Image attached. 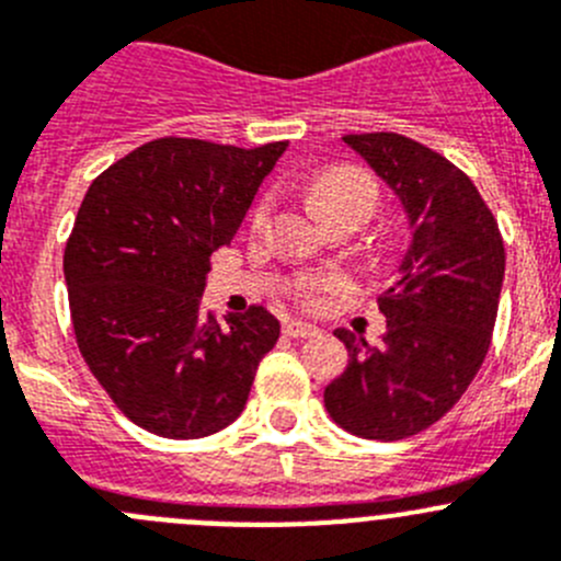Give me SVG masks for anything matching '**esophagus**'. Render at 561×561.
Here are the masks:
<instances>
[{
	"label": "esophagus",
	"mask_w": 561,
	"mask_h": 561,
	"mask_svg": "<svg viewBox=\"0 0 561 561\" xmlns=\"http://www.w3.org/2000/svg\"><path fill=\"white\" fill-rule=\"evenodd\" d=\"M284 333L291 335V339H308V335H317L319 328L317 324L300 322V319H291V322L284 324Z\"/></svg>",
	"instance_id": "34e87169"
}]
</instances>
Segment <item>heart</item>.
<instances>
[{
  "label": "heart",
  "mask_w": 561,
  "mask_h": 561,
  "mask_svg": "<svg viewBox=\"0 0 561 561\" xmlns=\"http://www.w3.org/2000/svg\"><path fill=\"white\" fill-rule=\"evenodd\" d=\"M311 201L322 217L335 209H357L369 217L377 206V186L369 173H364L360 168L344 164V168L324 170V173H319L317 179H313ZM266 211H270V201L259 204V209L253 211L255 226H264ZM339 277H311V280H302L300 284V295L306 297L308 302H313L322 289H339Z\"/></svg>",
  "instance_id": "b5f03b06"
}]
</instances>
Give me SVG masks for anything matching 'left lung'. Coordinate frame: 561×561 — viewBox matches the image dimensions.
Returning <instances> with one entry per match:
<instances>
[{"instance_id": "left-lung-1", "label": "left lung", "mask_w": 561, "mask_h": 561, "mask_svg": "<svg viewBox=\"0 0 561 561\" xmlns=\"http://www.w3.org/2000/svg\"><path fill=\"white\" fill-rule=\"evenodd\" d=\"M341 140L399 197L413 237L377 300L382 344L335 330L350 360L324 388V408L352 435L399 440L435 424L477 377L499 313L504 242L473 181L446 157L393 131Z\"/></svg>"}]
</instances>
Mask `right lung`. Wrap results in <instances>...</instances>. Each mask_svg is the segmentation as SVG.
Returning a JSON list of instances; mask_svg holds the SVG:
<instances>
[{
  "mask_svg": "<svg viewBox=\"0 0 561 561\" xmlns=\"http://www.w3.org/2000/svg\"><path fill=\"white\" fill-rule=\"evenodd\" d=\"M286 146L162 137L110 164L79 206L62 259L79 352L153 435L206 437L237 421L280 335L266 308L217 322L201 295L211 253L237 237Z\"/></svg>",
  "mask_w": 561,
  "mask_h": 561,
  "instance_id": "1",
  "label": "right lung"
}]
</instances>
